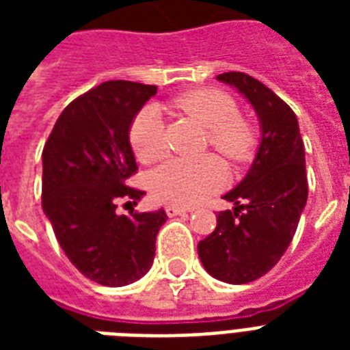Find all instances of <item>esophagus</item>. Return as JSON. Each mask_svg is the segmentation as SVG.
<instances>
[{
	"instance_id": "34e87169",
	"label": "esophagus",
	"mask_w": 350,
	"mask_h": 350,
	"mask_svg": "<svg viewBox=\"0 0 350 350\" xmlns=\"http://www.w3.org/2000/svg\"><path fill=\"white\" fill-rule=\"evenodd\" d=\"M165 213H167V216H170V218H172V216H180V214H185L187 208L176 207V205H167V207H165Z\"/></svg>"
}]
</instances>
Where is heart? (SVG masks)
I'll use <instances>...</instances> for the list:
<instances>
[{"mask_svg": "<svg viewBox=\"0 0 350 350\" xmlns=\"http://www.w3.org/2000/svg\"><path fill=\"white\" fill-rule=\"evenodd\" d=\"M178 111L207 131V143L230 161H245L254 148V131L238 116V105L229 94L216 89H196L178 96ZM131 147L142 163H152L165 152L163 121L156 107L137 112L129 131ZM227 181L224 163L214 156L200 159H167L148 174V189L156 200L191 207L208 194L219 191Z\"/></svg>", "mask_w": 350, "mask_h": 350, "instance_id": "1", "label": "heart"}]
</instances>
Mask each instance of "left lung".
<instances>
[{"mask_svg":"<svg viewBox=\"0 0 350 350\" xmlns=\"http://www.w3.org/2000/svg\"><path fill=\"white\" fill-rule=\"evenodd\" d=\"M218 79L254 107L261 139L247 176L224 196L236 207L218 213L198 254L211 276L241 285L271 271L293 241L309 194L305 148L296 114L269 87L243 72Z\"/></svg>","mask_w":350,"mask_h":350,"instance_id":"obj_1","label":"left lung"}]
</instances>
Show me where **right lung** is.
Segmentation results:
<instances>
[{
	"label": "right lung",
	"instance_id": "right-lung-1",
	"mask_svg": "<svg viewBox=\"0 0 350 350\" xmlns=\"http://www.w3.org/2000/svg\"><path fill=\"white\" fill-rule=\"evenodd\" d=\"M154 85L105 81L65 107L43 148L41 207L57 243L83 276L123 287L152 265L163 208L118 214L145 192L126 185L137 165L129 131Z\"/></svg>",
	"mask_w": 350,
	"mask_h": 350
}]
</instances>
